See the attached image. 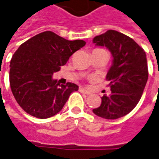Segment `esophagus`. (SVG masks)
<instances>
[{
	"label": "esophagus",
	"instance_id": "esophagus-1",
	"mask_svg": "<svg viewBox=\"0 0 159 159\" xmlns=\"http://www.w3.org/2000/svg\"><path fill=\"white\" fill-rule=\"evenodd\" d=\"M79 91H80V92H82V93L87 94V95H89V94H90V92H89V90H87L86 89H84V88H80Z\"/></svg>",
	"mask_w": 159,
	"mask_h": 159
}]
</instances>
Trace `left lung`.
I'll list each match as a JSON object with an SVG mask.
<instances>
[{
	"label": "left lung",
	"instance_id": "8db88e82",
	"mask_svg": "<svg viewBox=\"0 0 159 159\" xmlns=\"http://www.w3.org/2000/svg\"><path fill=\"white\" fill-rule=\"evenodd\" d=\"M93 43L106 47L113 57L106 75L111 93L102 97L93 112L105 119H117L132 111L142 97L148 80L146 54L133 39L116 30L94 37Z\"/></svg>",
	"mask_w": 159,
	"mask_h": 159
}]
</instances>
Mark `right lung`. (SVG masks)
<instances>
[{
	"label": "right lung",
	"instance_id": "obj_1",
	"mask_svg": "<svg viewBox=\"0 0 159 159\" xmlns=\"http://www.w3.org/2000/svg\"><path fill=\"white\" fill-rule=\"evenodd\" d=\"M85 44L83 40L69 41L45 31L20 45L10 61L9 83L23 111L41 119L61 111L78 86L71 83L60 85L52 75Z\"/></svg>",
	"mask_w": 159,
	"mask_h": 159
}]
</instances>
